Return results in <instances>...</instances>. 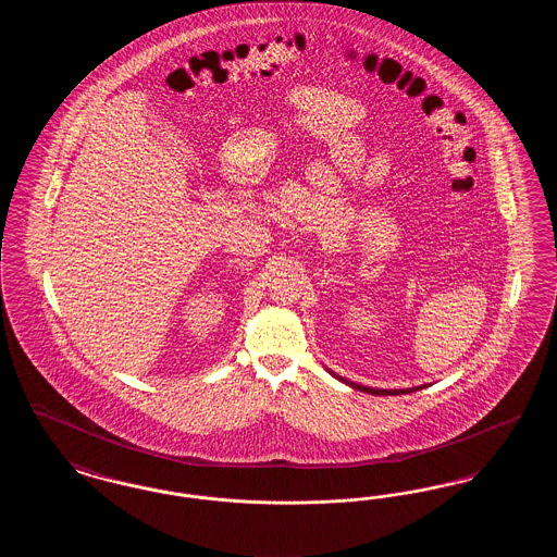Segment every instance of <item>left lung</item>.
<instances>
[{"label": "left lung", "instance_id": "obj_1", "mask_svg": "<svg viewBox=\"0 0 557 557\" xmlns=\"http://www.w3.org/2000/svg\"><path fill=\"white\" fill-rule=\"evenodd\" d=\"M338 380L346 382L345 377H338ZM346 384H348V386H352V388H357V391H361V393H370V395H407V393H416V391L424 388V386H418V388H407V391H382V388H368V386L352 384V382H346Z\"/></svg>", "mask_w": 557, "mask_h": 557}]
</instances>
